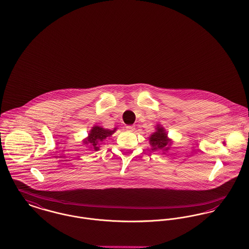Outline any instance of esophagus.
I'll use <instances>...</instances> for the list:
<instances>
[{
    "instance_id": "34e87169",
    "label": "esophagus",
    "mask_w": 249,
    "mask_h": 249,
    "mask_svg": "<svg viewBox=\"0 0 249 249\" xmlns=\"http://www.w3.org/2000/svg\"><path fill=\"white\" fill-rule=\"evenodd\" d=\"M126 130L129 131V132H133V131L135 130V128H134V126H131V125H130V126H127V127H126Z\"/></svg>"
}]
</instances>
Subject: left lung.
Returning a JSON list of instances; mask_svg holds the SVG:
<instances>
[{"instance_id":"obj_1","label":"left lung","mask_w":249,"mask_h":249,"mask_svg":"<svg viewBox=\"0 0 249 249\" xmlns=\"http://www.w3.org/2000/svg\"><path fill=\"white\" fill-rule=\"evenodd\" d=\"M149 144L152 146V150H163L169 149L171 140L167 137V133L160 124L156 126V132H153L149 137ZM164 153V152H163Z\"/></svg>"}]
</instances>
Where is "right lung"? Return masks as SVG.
Returning <instances> with one entry per match:
<instances>
[{"mask_svg": "<svg viewBox=\"0 0 249 249\" xmlns=\"http://www.w3.org/2000/svg\"><path fill=\"white\" fill-rule=\"evenodd\" d=\"M117 131V128L114 130H107L101 126L92 127L91 131L88 133V136L84 140V144L90 146L94 150H99L100 145L104 139L111 136L114 132Z\"/></svg>", "mask_w": 249, "mask_h": 249, "instance_id": "right-lung-1", "label": "right lung"}]
</instances>
